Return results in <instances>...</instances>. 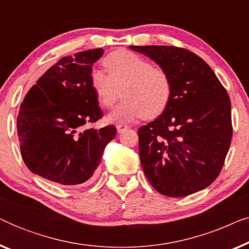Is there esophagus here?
I'll use <instances>...</instances> for the list:
<instances>
[{
    "label": "esophagus",
    "mask_w": 249,
    "mask_h": 249,
    "mask_svg": "<svg viewBox=\"0 0 249 249\" xmlns=\"http://www.w3.org/2000/svg\"><path fill=\"white\" fill-rule=\"evenodd\" d=\"M128 128H129L128 125H125V124H118V125H117V130H118V132H122V131L127 130Z\"/></svg>",
    "instance_id": "34e87169"
}]
</instances>
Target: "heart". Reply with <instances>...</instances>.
I'll list each match as a JSON object with an SVG mask.
<instances>
[{"instance_id":"obj_1","label":"heart","mask_w":249,"mask_h":249,"mask_svg":"<svg viewBox=\"0 0 249 249\" xmlns=\"http://www.w3.org/2000/svg\"><path fill=\"white\" fill-rule=\"evenodd\" d=\"M101 69L90 72V86L97 103L110 108L120 96L124 100L108 115L110 122H130L138 118L154 119L166 110L172 96L170 76L153 67L145 57L131 51H115L104 57Z\"/></svg>"}]
</instances>
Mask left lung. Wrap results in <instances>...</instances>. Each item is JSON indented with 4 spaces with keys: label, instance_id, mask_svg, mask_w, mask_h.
Returning a JSON list of instances; mask_svg holds the SVG:
<instances>
[{
    "label": "left lung",
    "instance_id": "1",
    "mask_svg": "<svg viewBox=\"0 0 249 249\" xmlns=\"http://www.w3.org/2000/svg\"><path fill=\"white\" fill-rule=\"evenodd\" d=\"M151 57L170 76L166 110L138 129L146 178L160 194L185 197L220 175L232 137L231 102L205 61L176 46H129Z\"/></svg>",
    "mask_w": 249,
    "mask_h": 249
}]
</instances>
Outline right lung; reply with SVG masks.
Returning <instances> with one entry per match:
<instances>
[{"label": "right lung", "mask_w": 249, "mask_h": 249, "mask_svg": "<svg viewBox=\"0 0 249 249\" xmlns=\"http://www.w3.org/2000/svg\"><path fill=\"white\" fill-rule=\"evenodd\" d=\"M103 49L68 55L50 68L20 105L17 130L30 171L61 185H80L100 165L114 125L90 127L103 117L90 86L93 63Z\"/></svg>", "instance_id": "add662e5"}]
</instances>
